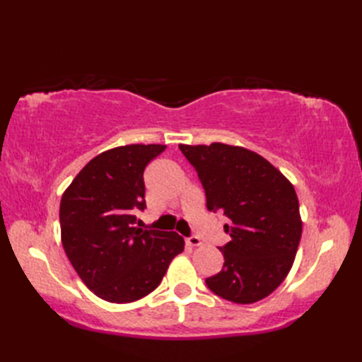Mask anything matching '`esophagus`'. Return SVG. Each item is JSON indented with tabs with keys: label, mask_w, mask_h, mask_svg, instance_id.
Segmentation results:
<instances>
[{
	"label": "esophagus",
	"mask_w": 362,
	"mask_h": 362,
	"mask_svg": "<svg viewBox=\"0 0 362 362\" xmlns=\"http://www.w3.org/2000/svg\"><path fill=\"white\" fill-rule=\"evenodd\" d=\"M187 243L191 245V247H199V245H202V240L199 236H189L187 238Z\"/></svg>",
	"instance_id": "obj_1"
}]
</instances>
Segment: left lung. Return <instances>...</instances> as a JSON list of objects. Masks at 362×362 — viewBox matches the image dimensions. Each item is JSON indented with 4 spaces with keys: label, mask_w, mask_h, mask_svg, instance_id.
I'll return each mask as SVG.
<instances>
[{
    "label": "left lung",
    "mask_w": 362,
    "mask_h": 362,
    "mask_svg": "<svg viewBox=\"0 0 362 362\" xmlns=\"http://www.w3.org/2000/svg\"><path fill=\"white\" fill-rule=\"evenodd\" d=\"M205 189L206 209L228 218L232 236L219 247L224 266L205 280L233 303H255L280 286L294 263L302 236L298 199L279 169L257 152L211 143L179 144Z\"/></svg>",
    "instance_id": "8db88e82"
}]
</instances>
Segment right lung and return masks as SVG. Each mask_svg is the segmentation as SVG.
Returning a JSON list of instances; mask_svg holds the SVG:
<instances>
[{
	"label": "right lung",
	"instance_id": "right-lung-1",
	"mask_svg": "<svg viewBox=\"0 0 362 362\" xmlns=\"http://www.w3.org/2000/svg\"><path fill=\"white\" fill-rule=\"evenodd\" d=\"M165 148L129 144L99 153L60 201L66 257L87 288L107 302L130 303L148 296L183 252L185 243L175 232L136 227L135 213L146 209L144 168Z\"/></svg>",
	"mask_w": 362,
	"mask_h": 362
}]
</instances>
